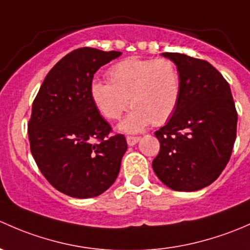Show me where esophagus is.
<instances>
[{
	"label": "esophagus",
	"mask_w": 250,
	"mask_h": 250,
	"mask_svg": "<svg viewBox=\"0 0 250 250\" xmlns=\"http://www.w3.org/2000/svg\"><path fill=\"white\" fill-rule=\"evenodd\" d=\"M140 140H141L140 136H127V137H126V141H127L128 146H135V144Z\"/></svg>",
	"instance_id": "34e87169"
}]
</instances>
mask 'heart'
<instances>
[{"mask_svg":"<svg viewBox=\"0 0 250 250\" xmlns=\"http://www.w3.org/2000/svg\"><path fill=\"white\" fill-rule=\"evenodd\" d=\"M107 82L95 81L92 102L108 120H119L128 106L130 114L122 128L141 131L146 125H161L171 118L182 92L181 73L168 59L127 58L107 72Z\"/></svg>","mask_w":250,"mask_h":250,"instance_id":"heart-1","label":"heart"}]
</instances>
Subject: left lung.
Returning a JSON list of instances; mask_svg holds the SVG:
<instances>
[{"label":"left lung","mask_w":250,"mask_h":250,"mask_svg":"<svg viewBox=\"0 0 250 250\" xmlns=\"http://www.w3.org/2000/svg\"><path fill=\"white\" fill-rule=\"evenodd\" d=\"M163 55L176 63L182 92L171 119L155 131L160 151L153 169L171 189L196 191L212 184L230 160L237 110L230 85L209 62L179 53Z\"/></svg>","instance_id":"8db88e82"}]
</instances>
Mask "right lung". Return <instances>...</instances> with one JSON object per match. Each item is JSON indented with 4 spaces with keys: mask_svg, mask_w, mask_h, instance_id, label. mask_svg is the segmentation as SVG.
Segmentation results:
<instances>
[{
    "mask_svg": "<svg viewBox=\"0 0 250 250\" xmlns=\"http://www.w3.org/2000/svg\"><path fill=\"white\" fill-rule=\"evenodd\" d=\"M120 51L84 47L63 56L45 76L27 125L30 149L45 179L62 194L89 199L117 179L127 149L92 102V78Z\"/></svg>",
    "mask_w": 250,
    "mask_h": 250,
    "instance_id": "add662e5",
    "label": "right lung"
}]
</instances>
